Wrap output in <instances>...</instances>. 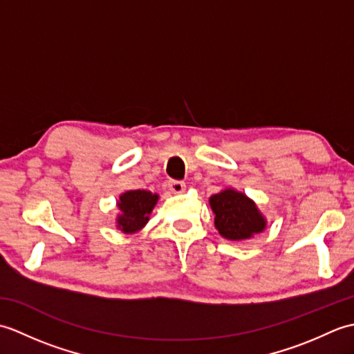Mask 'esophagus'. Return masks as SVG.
I'll use <instances>...</instances> for the list:
<instances>
[{
  "instance_id": "esophagus-1",
  "label": "esophagus",
  "mask_w": 354,
  "mask_h": 354,
  "mask_svg": "<svg viewBox=\"0 0 354 354\" xmlns=\"http://www.w3.org/2000/svg\"><path fill=\"white\" fill-rule=\"evenodd\" d=\"M169 189L171 193L179 194V193H184L185 192V184L183 181H170L169 184Z\"/></svg>"
}]
</instances>
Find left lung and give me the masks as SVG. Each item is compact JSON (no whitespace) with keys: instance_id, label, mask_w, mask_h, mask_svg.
I'll return each instance as SVG.
<instances>
[{"instance_id":"left-lung-1","label":"left lung","mask_w":354,"mask_h":354,"mask_svg":"<svg viewBox=\"0 0 354 354\" xmlns=\"http://www.w3.org/2000/svg\"><path fill=\"white\" fill-rule=\"evenodd\" d=\"M208 202L214 213V227L223 239L243 242L266 230L268 221L257 204L232 187L213 194Z\"/></svg>"}]
</instances>
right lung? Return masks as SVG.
I'll use <instances>...</instances> for the list:
<instances>
[{
	"label": "right lung",
	"mask_w": 354,
	"mask_h": 354,
	"mask_svg": "<svg viewBox=\"0 0 354 354\" xmlns=\"http://www.w3.org/2000/svg\"><path fill=\"white\" fill-rule=\"evenodd\" d=\"M158 199L160 196L149 190H127L120 194L115 217L117 228L124 234L141 231L147 225Z\"/></svg>",
	"instance_id": "right-lung-1"
}]
</instances>
